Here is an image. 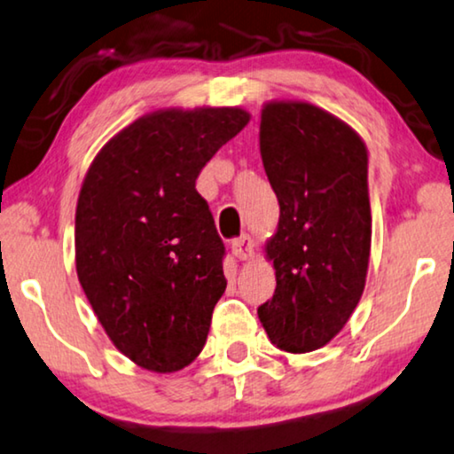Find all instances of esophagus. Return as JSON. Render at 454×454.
<instances>
[{
  "label": "esophagus",
  "instance_id": "1",
  "mask_svg": "<svg viewBox=\"0 0 454 454\" xmlns=\"http://www.w3.org/2000/svg\"><path fill=\"white\" fill-rule=\"evenodd\" d=\"M232 254L236 259H240V261H247V259H253V254H254V245H253V240H251V236H240V239H236L234 242H232Z\"/></svg>",
  "mask_w": 454,
  "mask_h": 454
}]
</instances>
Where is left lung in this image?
Masks as SVG:
<instances>
[{"label":"left lung","mask_w":454,"mask_h":454,"mask_svg":"<svg viewBox=\"0 0 454 454\" xmlns=\"http://www.w3.org/2000/svg\"><path fill=\"white\" fill-rule=\"evenodd\" d=\"M259 148L279 222L265 242L276 294L257 315L278 349L315 352L346 327L366 286L368 148L346 121L302 100L265 102Z\"/></svg>","instance_id":"8db88e82"}]
</instances>
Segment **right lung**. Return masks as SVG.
<instances>
[{
    "label": "right lung",
    "instance_id": "1",
    "mask_svg": "<svg viewBox=\"0 0 454 454\" xmlns=\"http://www.w3.org/2000/svg\"><path fill=\"white\" fill-rule=\"evenodd\" d=\"M251 114L162 108L108 139L75 206V271L121 354L150 372L189 366L226 290L224 242L195 181Z\"/></svg>",
    "mask_w": 454,
    "mask_h": 454
}]
</instances>
